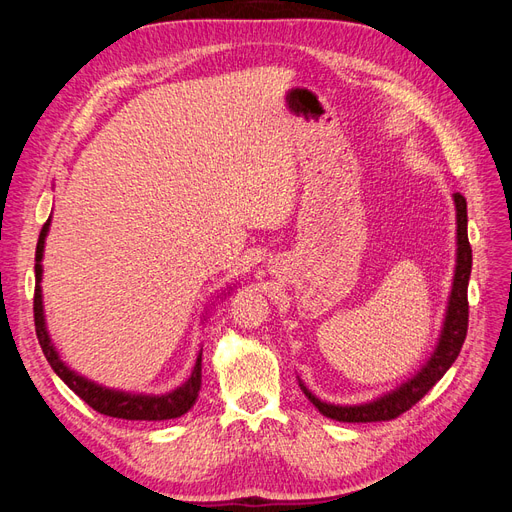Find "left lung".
<instances>
[{"label": "left lung", "mask_w": 512, "mask_h": 512, "mask_svg": "<svg viewBox=\"0 0 512 512\" xmlns=\"http://www.w3.org/2000/svg\"><path fill=\"white\" fill-rule=\"evenodd\" d=\"M455 203V220H457V254H455V271L453 284L448 292V301L444 309V320L440 327L438 342L433 346L429 359L418 367L410 378H406L395 389L386 391L363 404H331L322 401L307 389L305 382L299 378L301 391L312 401L320 414L333 418L339 423H376L391 421L401 412L410 410L433 384H436L446 371L455 363L461 352L463 339L468 333V282L472 273V247L468 241V205L466 198L459 192L453 194Z\"/></svg>", "instance_id": "left-lung-1"}]
</instances>
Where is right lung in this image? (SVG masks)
I'll use <instances>...</instances> for the list:
<instances>
[{
  "label": "right lung",
  "instance_id": "add662e5",
  "mask_svg": "<svg viewBox=\"0 0 512 512\" xmlns=\"http://www.w3.org/2000/svg\"><path fill=\"white\" fill-rule=\"evenodd\" d=\"M51 218L40 230V239L36 245V294H34V320H36V335L40 348L46 356V361L53 367L55 374L64 380L70 389L79 395L85 404H89L100 414L113 416V418H126V421H168V418H177L188 412L198 399L200 382H203V348L198 350L196 363L190 378L185 380L177 389L162 393V395H149V393H130L121 389H108L104 384H98L81 376L79 371L68 367L66 361H61V356L53 344L51 333L46 329V316H44V301H42V258H44V243L46 235H49ZM232 292V286L222 290L218 299H224L226 294ZM207 314V312H205ZM207 316H203L205 320Z\"/></svg>",
  "mask_w": 512,
  "mask_h": 512
}]
</instances>
